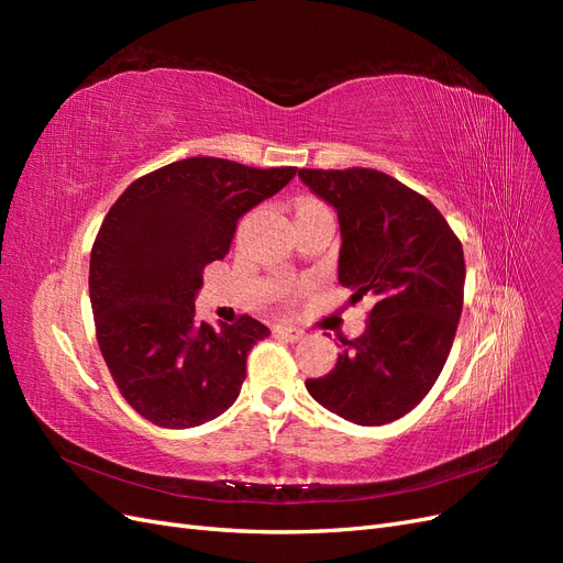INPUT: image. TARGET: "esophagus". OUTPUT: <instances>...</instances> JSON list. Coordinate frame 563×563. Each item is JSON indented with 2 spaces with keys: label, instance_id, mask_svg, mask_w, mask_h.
Here are the masks:
<instances>
[{
  "label": "esophagus",
  "instance_id": "34e87169",
  "mask_svg": "<svg viewBox=\"0 0 563 563\" xmlns=\"http://www.w3.org/2000/svg\"><path fill=\"white\" fill-rule=\"evenodd\" d=\"M275 333L284 335L286 340H300L302 338V329H296V327H277Z\"/></svg>",
  "mask_w": 563,
  "mask_h": 563
}]
</instances>
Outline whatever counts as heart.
<instances>
[{"label":"heart","mask_w":563,"mask_h":563,"mask_svg":"<svg viewBox=\"0 0 563 563\" xmlns=\"http://www.w3.org/2000/svg\"><path fill=\"white\" fill-rule=\"evenodd\" d=\"M310 207H319V201H314V199H302V201L298 203V211H300V209H310Z\"/></svg>","instance_id":"b5f03b06"}]
</instances>
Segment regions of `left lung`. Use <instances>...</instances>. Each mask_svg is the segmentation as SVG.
<instances>
[{"label": "left lung", "instance_id": "1", "mask_svg": "<svg viewBox=\"0 0 563 563\" xmlns=\"http://www.w3.org/2000/svg\"><path fill=\"white\" fill-rule=\"evenodd\" d=\"M298 176L338 213V282L354 291L350 302L376 300L366 331L343 340L335 368L305 387L350 422H391L422 401L449 360L463 312V244L430 199L376 168Z\"/></svg>", "mask_w": 563, "mask_h": 563}]
</instances>
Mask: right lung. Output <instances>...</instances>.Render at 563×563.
I'll return each instance as SVG.
<instances>
[{"mask_svg": "<svg viewBox=\"0 0 563 563\" xmlns=\"http://www.w3.org/2000/svg\"><path fill=\"white\" fill-rule=\"evenodd\" d=\"M296 172L190 157L133 180L112 203L91 249V310L112 378L145 420L197 428L240 397L246 356L269 329L249 314L213 329L197 321L195 298L236 220Z\"/></svg>", "mask_w": 563, "mask_h": 563, "instance_id": "add662e5", "label": "right lung"}]
</instances>
